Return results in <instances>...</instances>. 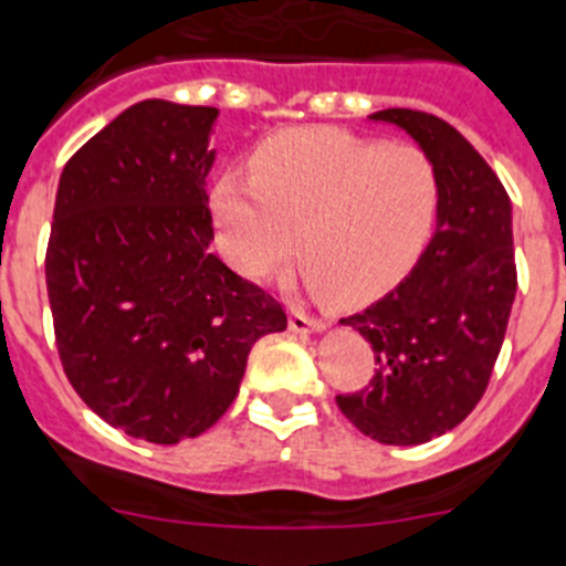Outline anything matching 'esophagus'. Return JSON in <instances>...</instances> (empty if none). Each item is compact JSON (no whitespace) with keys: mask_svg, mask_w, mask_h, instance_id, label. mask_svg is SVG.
Returning <instances> with one entry per match:
<instances>
[{"mask_svg":"<svg viewBox=\"0 0 566 566\" xmlns=\"http://www.w3.org/2000/svg\"><path fill=\"white\" fill-rule=\"evenodd\" d=\"M290 329L298 335H313V333H324L327 329V324L321 318H313V315H307L304 310L293 307L290 310Z\"/></svg>","mask_w":566,"mask_h":566,"instance_id":"esophagus-1","label":"esophagus"}]
</instances>
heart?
Here are the masks:
<instances>
[{"label": "heart", "instance_id": "heart-1", "mask_svg": "<svg viewBox=\"0 0 566 566\" xmlns=\"http://www.w3.org/2000/svg\"><path fill=\"white\" fill-rule=\"evenodd\" d=\"M440 206V171L426 151L333 126L268 137L253 175L226 171L211 188L213 220L239 271L271 276L302 248L304 287L340 304L395 287L429 248Z\"/></svg>", "mask_w": 566, "mask_h": 566}]
</instances>
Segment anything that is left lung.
I'll list each match as a JSON object with an SVG mask.
<instances>
[{
  "label": "left lung",
  "mask_w": 566,
  "mask_h": 566,
  "mask_svg": "<svg viewBox=\"0 0 566 566\" xmlns=\"http://www.w3.org/2000/svg\"><path fill=\"white\" fill-rule=\"evenodd\" d=\"M434 160L442 206L415 271L375 304L340 318L375 349L369 389L335 403L386 446H420L460 426L485 395L516 298L513 206L482 155L437 115L380 109Z\"/></svg>",
  "instance_id": "left-lung-1"
}]
</instances>
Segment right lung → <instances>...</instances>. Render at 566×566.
<instances>
[{
    "mask_svg": "<svg viewBox=\"0 0 566 566\" xmlns=\"http://www.w3.org/2000/svg\"><path fill=\"white\" fill-rule=\"evenodd\" d=\"M220 109L149 98L61 171L44 273L70 384L101 420L175 446L228 411L282 304L211 253Z\"/></svg>",
    "mask_w": 566,
    "mask_h": 566,
    "instance_id": "add662e5",
    "label": "right lung"
}]
</instances>
